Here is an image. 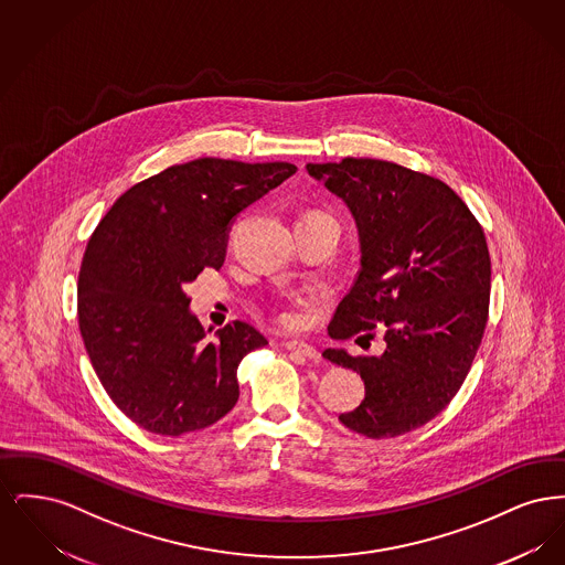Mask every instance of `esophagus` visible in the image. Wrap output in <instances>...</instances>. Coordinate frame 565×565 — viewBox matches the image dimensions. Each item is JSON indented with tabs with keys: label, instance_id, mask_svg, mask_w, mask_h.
Wrapping results in <instances>:
<instances>
[{
	"label": "esophagus",
	"instance_id": "esophagus-1",
	"mask_svg": "<svg viewBox=\"0 0 565 565\" xmlns=\"http://www.w3.org/2000/svg\"><path fill=\"white\" fill-rule=\"evenodd\" d=\"M284 348L288 351H295V353L307 358V360H311V362H318V360H320V351L316 350L313 345L305 343V341H296V339H292V341H286Z\"/></svg>",
	"mask_w": 565,
	"mask_h": 565
}]
</instances>
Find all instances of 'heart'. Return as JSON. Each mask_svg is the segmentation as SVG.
Segmentation results:
<instances>
[{"label":"heart","mask_w":565,"mask_h":565,"mask_svg":"<svg viewBox=\"0 0 565 565\" xmlns=\"http://www.w3.org/2000/svg\"><path fill=\"white\" fill-rule=\"evenodd\" d=\"M281 322L290 323L295 322V313L290 311V309H286L284 313H281Z\"/></svg>","instance_id":"heart-1"}]
</instances>
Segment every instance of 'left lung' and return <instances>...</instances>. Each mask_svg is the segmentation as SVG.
<instances>
[{
  "label": "left lung",
  "instance_id": "1",
  "mask_svg": "<svg viewBox=\"0 0 565 565\" xmlns=\"http://www.w3.org/2000/svg\"><path fill=\"white\" fill-rule=\"evenodd\" d=\"M350 210L360 273L328 334L383 332L381 355L323 358L360 373L366 396L339 419L369 438L417 430L454 401L483 339L491 260L483 228L445 182L396 162H309ZM360 337V339H364Z\"/></svg>",
  "mask_w": 565,
  "mask_h": 565
}]
</instances>
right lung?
<instances>
[{"instance_id": "add662e5", "label": "right lung", "mask_w": 565, "mask_h": 565, "mask_svg": "<svg viewBox=\"0 0 565 565\" xmlns=\"http://www.w3.org/2000/svg\"><path fill=\"white\" fill-rule=\"evenodd\" d=\"M295 173L290 162L173 164L118 196L95 228L78 277L82 341L109 398L143 430H203L239 401L237 369L267 339L235 322L207 341L184 288L222 267L235 217Z\"/></svg>"}]
</instances>
